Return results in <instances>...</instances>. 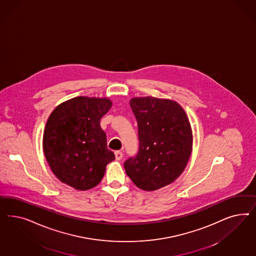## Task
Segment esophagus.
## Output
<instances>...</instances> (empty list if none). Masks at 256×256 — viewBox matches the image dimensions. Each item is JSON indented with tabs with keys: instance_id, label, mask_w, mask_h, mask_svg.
I'll return each instance as SVG.
<instances>
[{
	"instance_id": "1",
	"label": "esophagus",
	"mask_w": 256,
	"mask_h": 256,
	"mask_svg": "<svg viewBox=\"0 0 256 256\" xmlns=\"http://www.w3.org/2000/svg\"><path fill=\"white\" fill-rule=\"evenodd\" d=\"M114 155H116V160H122V158H123V152L122 151H116L114 152Z\"/></svg>"
}]
</instances>
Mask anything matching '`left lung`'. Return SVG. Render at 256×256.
Segmentation results:
<instances>
[{
	"label": "left lung",
	"instance_id": "left-lung-1",
	"mask_svg": "<svg viewBox=\"0 0 256 256\" xmlns=\"http://www.w3.org/2000/svg\"><path fill=\"white\" fill-rule=\"evenodd\" d=\"M130 107L139 148L124 162V170L136 186L152 192L172 183L185 169L192 148L190 124L174 101L135 98Z\"/></svg>",
	"mask_w": 256,
	"mask_h": 256
}]
</instances>
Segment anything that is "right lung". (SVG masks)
Instances as JSON below:
<instances>
[{"label":"right lung","mask_w":256,"mask_h":256,"mask_svg":"<svg viewBox=\"0 0 256 256\" xmlns=\"http://www.w3.org/2000/svg\"><path fill=\"white\" fill-rule=\"evenodd\" d=\"M110 107L108 98L78 96L59 105L48 117L43 149L62 183L90 190L100 184L107 164L116 160L100 124Z\"/></svg>","instance_id":"obj_1"}]
</instances>
